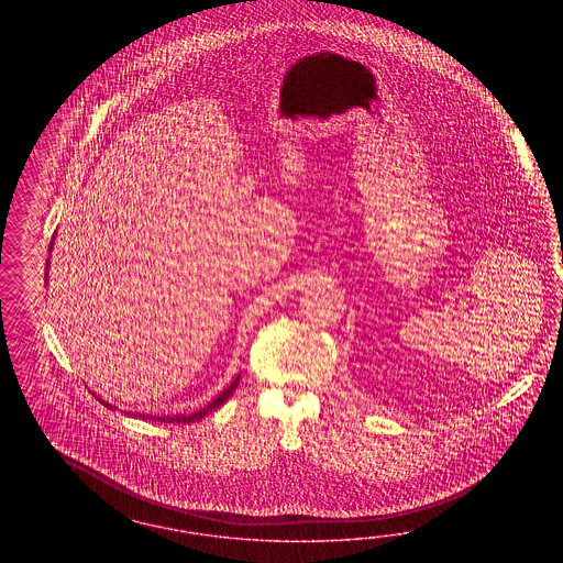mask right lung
Returning a JSON list of instances; mask_svg holds the SVG:
<instances>
[{
	"mask_svg": "<svg viewBox=\"0 0 563 563\" xmlns=\"http://www.w3.org/2000/svg\"><path fill=\"white\" fill-rule=\"evenodd\" d=\"M53 239H55V235H53ZM52 250L53 241L49 243V254H52ZM45 268L49 271V260H47V266H45ZM45 283H47V274H45ZM239 377H241V375H238V377H235V379H233V382H231V384H229V386H227V388H224V390H222V393L219 394L212 402H208L205 409L196 410V412H188V415H181V412H179V415H165V417H161V415L134 412V417H137V419H146V421H154V423H196V421L205 419L208 412H212V410H217L221 407L222 402H224V400L233 394V390L238 388ZM95 398H99V402L104 405L107 409L118 410V407H113V405H109L107 400H102L101 396H97V394H95ZM123 412H125V410H123ZM125 415H130V417H132V412H125Z\"/></svg>",
	"mask_w": 563,
	"mask_h": 563,
	"instance_id": "1",
	"label": "right lung"
}]
</instances>
